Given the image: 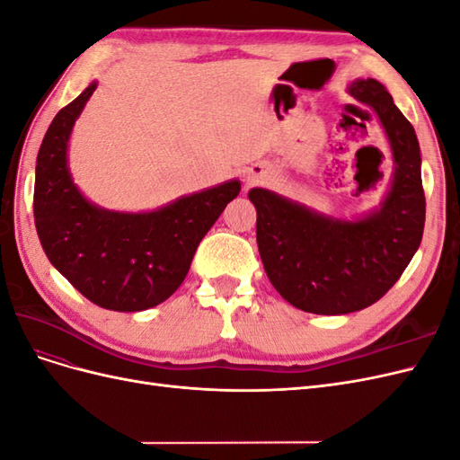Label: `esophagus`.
<instances>
[{"mask_svg":"<svg viewBox=\"0 0 460 460\" xmlns=\"http://www.w3.org/2000/svg\"><path fill=\"white\" fill-rule=\"evenodd\" d=\"M267 176H269L267 169H262V166H261V169H257V166H255V169H252V172L245 176V182L247 184H255V182H259V180L267 178Z\"/></svg>","mask_w":460,"mask_h":460,"instance_id":"obj_1","label":"esophagus"}]
</instances>
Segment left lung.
Returning a JSON list of instances; mask_svg holds the SVG:
<instances>
[{
    "label": "left lung",
    "mask_w": 460,
    "mask_h": 460,
    "mask_svg": "<svg viewBox=\"0 0 460 460\" xmlns=\"http://www.w3.org/2000/svg\"><path fill=\"white\" fill-rule=\"evenodd\" d=\"M347 92L374 111L392 149L394 174L380 205L336 218L264 188L247 193L257 208V245L270 284L313 314L370 307L399 280L424 232L422 159L412 124L378 80L358 78Z\"/></svg>",
    "instance_id": "obj_1"
}]
</instances>
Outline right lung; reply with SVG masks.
<instances>
[{
  "label": "right lung",
  "instance_id": "right-lung-1",
  "mask_svg": "<svg viewBox=\"0 0 460 460\" xmlns=\"http://www.w3.org/2000/svg\"><path fill=\"white\" fill-rule=\"evenodd\" d=\"M95 88L93 80L55 115L40 146L36 232L49 262L86 299L109 311H146L184 282L199 242L242 184L234 178L140 213L92 203L68 169V140Z\"/></svg>",
  "mask_w": 460,
  "mask_h": 460
}]
</instances>
